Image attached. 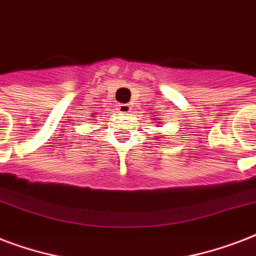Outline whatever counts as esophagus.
<instances>
[{
	"mask_svg": "<svg viewBox=\"0 0 256 256\" xmlns=\"http://www.w3.org/2000/svg\"><path fill=\"white\" fill-rule=\"evenodd\" d=\"M116 110H120V112H130L132 108H130V104H118V108Z\"/></svg>",
	"mask_w": 256,
	"mask_h": 256,
	"instance_id": "esophagus-1",
	"label": "esophagus"
}]
</instances>
